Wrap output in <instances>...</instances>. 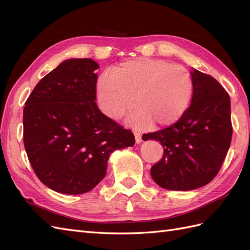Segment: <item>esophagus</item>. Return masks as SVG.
<instances>
[{
	"label": "esophagus",
	"instance_id": "esophagus-1",
	"mask_svg": "<svg viewBox=\"0 0 250 250\" xmlns=\"http://www.w3.org/2000/svg\"><path fill=\"white\" fill-rule=\"evenodd\" d=\"M134 137H135V143L140 144L143 140H142V134L139 131H134Z\"/></svg>",
	"mask_w": 250,
	"mask_h": 250
}]
</instances>
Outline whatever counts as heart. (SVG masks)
Listing matches in <instances>:
<instances>
[{"label":"heart","mask_w":250,"mask_h":250,"mask_svg":"<svg viewBox=\"0 0 250 250\" xmlns=\"http://www.w3.org/2000/svg\"><path fill=\"white\" fill-rule=\"evenodd\" d=\"M193 89L190 72L164 59L127 60L97 82L98 100L112 119L122 118L133 100L128 123L138 128L175 123L188 109Z\"/></svg>","instance_id":"1"}]
</instances>
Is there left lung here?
Instances as JSON below:
<instances>
[{
    "instance_id": "8db88e82",
    "label": "left lung",
    "mask_w": 250,
    "mask_h": 250,
    "mask_svg": "<svg viewBox=\"0 0 250 250\" xmlns=\"http://www.w3.org/2000/svg\"><path fill=\"white\" fill-rule=\"evenodd\" d=\"M190 107L177 122L144 134L164 147L161 161L150 170L155 183L167 190L188 191L208 185L220 171L230 146V99L214 77L194 70Z\"/></svg>"
}]
</instances>
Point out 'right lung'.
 I'll list each match as a JSON object with an SVG mask.
<instances>
[{"mask_svg":"<svg viewBox=\"0 0 250 250\" xmlns=\"http://www.w3.org/2000/svg\"><path fill=\"white\" fill-rule=\"evenodd\" d=\"M99 67L89 58L69 59L46 75L24 107V145L43 185L77 195L94 188L106 174L110 153L131 147L132 131L99 110Z\"/></svg>","mask_w":250,"mask_h":250,"instance_id":"add662e5","label":"right lung"}]
</instances>
